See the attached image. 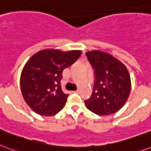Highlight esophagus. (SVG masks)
I'll return each mask as SVG.
<instances>
[{"label":"esophagus","mask_w":151,"mask_h":151,"mask_svg":"<svg viewBox=\"0 0 151 151\" xmlns=\"http://www.w3.org/2000/svg\"><path fill=\"white\" fill-rule=\"evenodd\" d=\"M74 93H80V90H76V91H74Z\"/></svg>","instance_id":"1"}]
</instances>
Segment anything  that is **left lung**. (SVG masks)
Wrapping results in <instances>:
<instances>
[{
  "mask_svg": "<svg viewBox=\"0 0 151 151\" xmlns=\"http://www.w3.org/2000/svg\"><path fill=\"white\" fill-rule=\"evenodd\" d=\"M86 55L96 76L91 97L84 101L86 108L99 115L118 112L128 100L132 88L126 66L108 52L93 50Z\"/></svg>",
  "mask_w": 151,
  "mask_h": 151,
  "instance_id": "left-lung-1",
  "label": "left lung"
}]
</instances>
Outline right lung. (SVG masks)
<instances>
[{"label":"right lung","mask_w":151,"mask_h":151,"mask_svg":"<svg viewBox=\"0 0 151 151\" xmlns=\"http://www.w3.org/2000/svg\"><path fill=\"white\" fill-rule=\"evenodd\" d=\"M81 54V50L45 48L30 57L21 72L20 89L23 99L34 112L52 116L64 108L68 95L63 93L60 84L62 72Z\"/></svg>","instance_id":"right-lung-1"}]
</instances>
